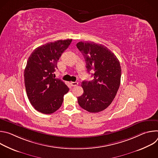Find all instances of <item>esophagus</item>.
Masks as SVG:
<instances>
[{
	"label": "esophagus",
	"mask_w": 158,
	"mask_h": 158,
	"mask_svg": "<svg viewBox=\"0 0 158 158\" xmlns=\"http://www.w3.org/2000/svg\"><path fill=\"white\" fill-rule=\"evenodd\" d=\"M71 84L72 86H76L78 85V82H71Z\"/></svg>",
	"instance_id": "1"
}]
</instances>
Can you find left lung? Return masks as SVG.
Instances as JSON below:
<instances>
[{
	"mask_svg": "<svg viewBox=\"0 0 158 158\" xmlns=\"http://www.w3.org/2000/svg\"><path fill=\"white\" fill-rule=\"evenodd\" d=\"M82 54L88 73L92 71L94 79L81 83L83 94L77 98L79 106L90 112L106 109L114 99L121 83L120 62L107 48L93 42L76 44Z\"/></svg>",
	"mask_w": 158,
	"mask_h": 158,
	"instance_id": "left-lung-1",
	"label": "left lung"
}]
</instances>
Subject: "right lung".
Returning <instances> with one entry per match:
<instances>
[{
	"label": "right lung",
	"mask_w": 158,
	"mask_h": 158,
	"mask_svg": "<svg viewBox=\"0 0 158 158\" xmlns=\"http://www.w3.org/2000/svg\"><path fill=\"white\" fill-rule=\"evenodd\" d=\"M72 39L49 42L37 48L29 57L24 70V82L28 99L43 114H52L61 106L69 87L55 78L57 61Z\"/></svg>",
	"instance_id": "1"
}]
</instances>
